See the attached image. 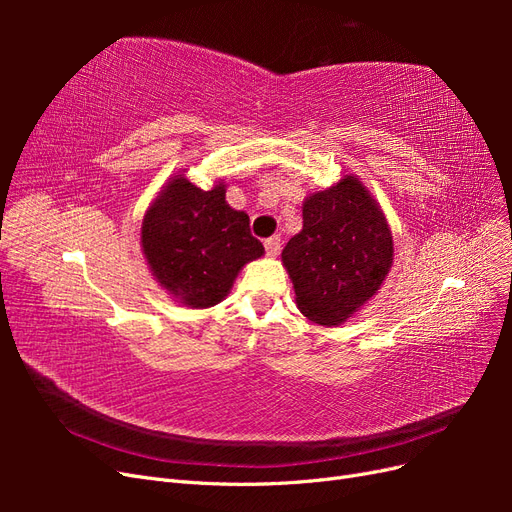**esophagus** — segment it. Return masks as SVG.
<instances>
[{
    "label": "esophagus",
    "mask_w": 512,
    "mask_h": 512,
    "mask_svg": "<svg viewBox=\"0 0 512 512\" xmlns=\"http://www.w3.org/2000/svg\"><path fill=\"white\" fill-rule=\"evenodd\" d=\"M265 247H267V254L275 258L277 254H280V250H282V239L280 237H271V239L265 241Z\"/></svg>",
    "instance_id": "obj_1"
}]
</instances>
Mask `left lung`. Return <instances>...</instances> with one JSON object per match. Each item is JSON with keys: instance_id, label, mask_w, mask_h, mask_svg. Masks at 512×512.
I'll list each match as a JSON object with an SVG mask.
<instances>
[{"instance_id": "1", "label": "left lung", "mask_w": 512, "mask_h": 512, "mask_svg": "<svg viewBox=\"0 0 512 512\" xmlns=\"http://www.w3.org/2000/svg\"><path fill=\"white\" fill-rule=\"evenodd\" d=\"M391 226L356 175L303 200V228L282 252L299 312L342 327L380 290L393 267Z\"/></svg>"}]
</instances>
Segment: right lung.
I'll list each match as a JSON object with an SVG mask.
<instances>
[{
    "label": "right lung",
    "mask_w": 512,
    "mask_h": 512,
    "mask_svg": "<svg viewBox=\"0 0 512 512\" xmlns=\"http://www.w3.org/2000/svg\"><path fill=\"white\" fill-rule=\"evenodd\" d=\"M181 173L145 211L141 247L153 280L173 301L207 309L228 297L239 271L265 247L252 237L250 215L226 203L224 179L203 190Z\"/></svg>",
    "instance_id": "right-lung-1"
}]
</instances>
